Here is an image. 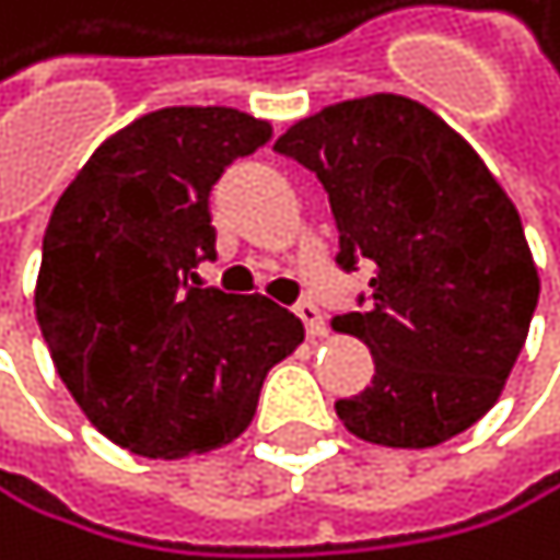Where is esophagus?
I'll return each mask as SVG.
<instances>
[{"label": "esophagus", "instance_id": "obj_1", "mask_svg": "<svg viewBox=\"0 0 560 560\" xmlns=\"http://www.w3.org/2000/svg\"><path fill=\"white\" fill-rule=\"evenodd\" d=\"M295 316L303 319V327H306V334H310V337H323V313H319V306H316V303H310V299H303V303L295 306Z\"/></svg>", "mask_w": 560, "mask_h": 560}]
</instances>
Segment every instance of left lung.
<instances>
[{"mask_svg":"<svg viewBox=\"0 0 560 560\" xmlns=\"http://www.w3.org/2000/svg\"><path fill=\"white\" fill-rule=\"evenodd\" d=\"M275 151L327 188L337 265L372 268L334 330L372 348V385L337 399L361 441L433 447L482 420L523 351L537 268L520 212L468 143L406 95L299 119Z\"/></svg>","mask_w":560,"mask_h":560,"instance_id":"8db88e82","label":"left lung"}]
</instances>
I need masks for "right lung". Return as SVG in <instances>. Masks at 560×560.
<instances>
[{
  "label": "right lung",
  "mask_w": 560,
  "mask_h": 560,
  "mask_svg": "<svg viewBox=\"0 0 560 560\" xmlns=\"http://www.w3.org/2000/svg\"><path fill=\"white\" fill-rule=\"evenodd\" d=\"M271 122L226 106L133 119L65 188L44 233L37 323L98 433L143 457L233 441L303 323L265 295L202 289L217 261L209 192Z\"/></svg>",
  "instance_id": "right-lung-1"
}]
</instances>
